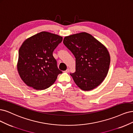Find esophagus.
Here are the masks:
<instances>
[{
	"instance_id": "34e87169",
	"label": "esophagus",
	"mask_w": 133,
	"mask_h": 133,
	"mask_svg": "<svg viewBox=\"0 0 133 133\" xmlns=\"http://www.w3.org/2000/svg\"><path fill=\"white\" fill-rule=\"evenodd\" d=\"M70 71V69H67L65 70V72H69Z\"/></svg>"
}]
</instances>
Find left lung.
<instances>
[{
    "instance_id": "1",
    "label": "left lung",
    "mask_w": 133,
    "mask_h": 133,
    "mask_svg": "<svg viewBox=\"0 0 133 133\" xmlns=\"http://www.w3.org/2000/svg\"><path fill=\"white\" fill-rule=\"evenodd\" d=\"M63 43L75 58L76 71L70 75L79 88L89 91L101 84L108 74L110 64L107 48L86 32L66 36Z\"/></svg>"
}]
</instances>
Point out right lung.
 Wrapping results in <instances>:
<instances>
[{"mask_svg":"<svg viewBox=\"0 0 133 133\" xmlns=\"http://www.w3.org/2000/svg\"><path fill=\"white\" fill-rule=\"evenodd\" d=\"M62 40L61 36L43 31L23 42L19 51L17 70L27 86L45 90L62 74L53 52Z\"/></svg>","mask_w":133,"mask_h":133,"instance_id":"right-lung-1","label":"right lung"}]
</instances>
